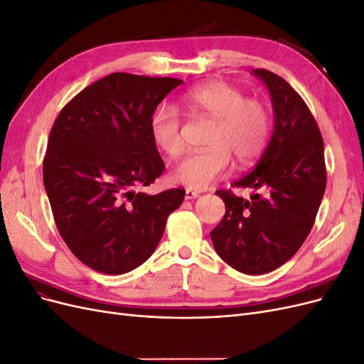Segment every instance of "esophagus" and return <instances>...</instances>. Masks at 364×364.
I'll return each mask as SVG.
<instances>
[{
	"label": "esophagus",
	"instance_id": "esophagus-1",
	"mask_svg": "<svg viewBox=\"0 0 364 364\" xmlns=\"http://www.w3.org/2000/svg\"><path fill=\"white\" fill-rule=\"evenodd\" d=\"M200 196V193L199 191H196V190H191V188H188L185 191V199L186 200H191V199H196V197H199Z\"/></svg>",
	"mask_w": 364,
	"mask_h": 364
}]
</instances>
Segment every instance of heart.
Returning <instances> with one entry per match:
<instances>
[{
  "label": "heart",
  "mask_w": 364,
  "mask_h": 364,
  "mask_svg": "<svg viewBox=\"0 0 364 364\" xmlns=\"http://www.w3.org/2000/svg\"><path fill=\"white\" fill-rule=\"evenodd\" d=\"M182 107L191 115L214 119L206 138L209 147L191 151L174 168V179L188 188L205 190L229 171L232 158L245 167L266 149L273 115L266 102L247 98L226 82H208L182 95ZM182 115L171 105H161L150 119L153 142L165 155L176 158L183 150Z\"/></svg>",
  "instance_id": "heart-1"
}]
</instances>
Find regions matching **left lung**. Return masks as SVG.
Returning a JSON list of instances; mask_svg holds the SVG:
<instances>
[{
  "label": "left lung",
  "mask_w": 364,
  "mask_h": 364,
  "mask_svg": "<svg viewBox=\"0 0 364 364\" xmlns=\"http://www.w3.org/2000/svg\"><path fill=\"white\" fill-rule=\"evenodd\" d=\"M267 85L274 129L257 167L234 182L257 193L250 200L215 191L225 217L213 230L218 257L246 274H262L287 262L316 222L326 186L323 139L310 109L282 77L257 68Z\"/></svg>",
  "instance_id": "left-lung-1"
}]
</instances>
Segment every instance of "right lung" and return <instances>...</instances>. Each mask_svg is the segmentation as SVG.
Returning a JSON list of instances; mask_svg holds the SVG:
<instances>
[{"label":"right lung","instance_id":"obj_1","mask_svg":"<svg viewBox=\"0 0 364 364\" xmlns=\"http://www.w3.org/2000/svg\"><path fill=\"white\" fill-rule=\"evenodd\" d=\"M181 83L112 73L71 98L54 121L43 185L60 237L92 270L121 274L141 266L183 202L182 188L136 191L165 170L150 119Z\"/></svg>","mask_w":364,"mask_h":364}]
</instances>
